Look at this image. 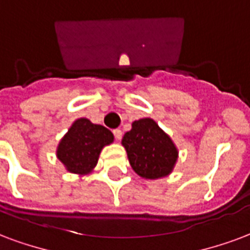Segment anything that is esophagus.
I'll list each match as a JSON object with an SVG mask.
<instances>
[{
    "mask_svg": "<svg viewBox=\"0 0 250 250\" xmlns=\"http://www.w3.org/2000/svg\"><path fill=\"white\" fill-rule=\"evenodd\" d=\"M114 135H115V138L118 140L122 139V136H123V132H122V130H119V128H116V130H114Z\"/></svg>",
    "mask_w": 250,
    "mask_h": 250,
    "instance_id": "obj_1",
    "label": "esophagus"
}]
</instances>
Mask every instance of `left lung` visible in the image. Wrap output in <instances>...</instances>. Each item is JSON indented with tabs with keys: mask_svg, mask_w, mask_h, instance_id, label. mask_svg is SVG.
<instances>
[{
	"mask_svg": "<svg viewBox=\"0 0 250 250\" xmlns=\"http://www.w3.org/2000/svg\"><path fill=\"white\" fill-rule=\"evenodd\" d=\"M122 144L132 169L143 179L155 180L168 176L179 158L177 147L169 135L151 118L135 120Z\"/></svg>",
	"mask_w": 250,
	"mask_h": 250,
	"instance_id": "1",
	"label": "left lung"
}]
</instances>
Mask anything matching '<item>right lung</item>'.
<instances>
[{
	"label": "right lung",
	"mask_w": 250,
	"mask_h": 250,
	"mask_svg": "<svg viewBox=\"0 0 250 250\" xmlns=\"http://www.w3.org/2000/svg\"><path fill=\"white\" fill-rule=\"evenodd\" d=\"M114 142V135L86 118L74 122L57 147V158L71 173L87 175L95 168L102 149Z\"/></svg>",
	"instance_id": "right-lung-1"
}]
</instances>
